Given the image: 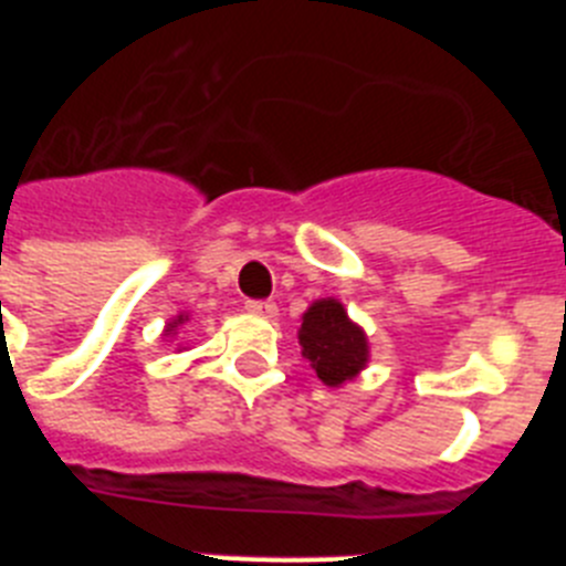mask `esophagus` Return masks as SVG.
Masks as SVG:
<instances>
[{
	"label": "esophagus",
	"mask_w": 566,
	"mask_h": 566,
	"mask_svg": "<svg viewBox=\"0 0 566 566\" xmlns=\"http://www.w3.org/2000/svg\"><path fill=\"white\" fill-rule=\"evenodd\" d=\"M247 312L258 314V317H263V319L277 317V306H274L272 300H249Z\"/></svg>",
	"instance_id": "1"
}]
</instances>
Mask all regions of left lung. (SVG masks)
Instances as JSON below:
<instances>
[{
	"mask_svg": "<svg viewBox=\"0 0 566 566\" xmlns=\"http://www.w3.org/2000/svg\"><path fill=\"white\" fill-rule=\"evenodd\" d=\"M297 339L303 357L328 388H343L345 382L357 379L371 359L368 334L348 317L337 297L314 300L303 314Z\"/></svg>",
	"mask_w": 566,
	"mask_h": 566,
	"instance_id": "obj_1",
	"label": "left lung"
}]
</instances>
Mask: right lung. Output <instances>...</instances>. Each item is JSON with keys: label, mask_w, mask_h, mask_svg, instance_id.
Instances as JSON below:
<instances>
[{"label": "right lung", "mask_w": 566, "mask_h": 566, "mask_svg": "<svg viewBox=\"0 0 566 566\" xmlns=\"http://www.w3.org/2000/svg\"><path fill=\"white\" fill-rule=\"evenodd\" d=\"M189 323V314L181 312V314H175L172 319H169L167 326H164V337H178L181 334V328L187 326ZM178 352H184V345H178Z\"/></svg>", "instance_id": "obj_1"}]
</instances>
